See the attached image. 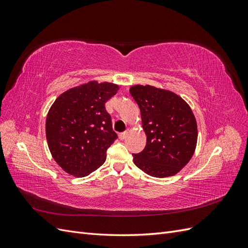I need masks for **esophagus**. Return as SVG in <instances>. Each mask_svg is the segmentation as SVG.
<instances>
[{
	"label": "esophagus",
	"instance_id": "34e87169",
	"mask_svg": "<svg viewBox=\"0 0 248 248\" xmlns=\"http://www.w3.org/2000/svg\"><path fill=\"white\" fill-rule=\"evenodd\" d=\"M127 134H128V130L124 131V132H121V133H119V139H120V140H125L126 137H127Z\"/></svg>",
	"mask_w": 248,
	"mask_h": 248
}]
</instances>
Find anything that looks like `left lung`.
<instances>
[{"label": "left lung", "mask_w": 248, "mask_h": 248, "mask_svg": "<svg viewBox=\"0 0 248 248\" xmlns=\"http://www.w3.org/2000/svg\"><path fill=\"white\" fill-rule=\"evenodd\" d=\"M140 109L147 136L145 149L132 154L136 166L156 178L174 176L196 151L198 125L193 112L182 97L150 85L129 89Z\"/></svg>", "instance_id": "8db88e82"}]
</instances>
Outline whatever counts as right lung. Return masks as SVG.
<instances>
[{"label": "right lung", "instance_id": "add662e5", "mask_svg": "<svg viewBox=\"0 0 248 248\" xmlns=\"http://www.w3.org/2000/svg\"><path fill=\"white\" fill-rule=\"evenodd\" d=\"M118 90L112 82L91 80L67 90L52 103L46 122L47 145L67 174L86 177L106 161L118 138L106 102Z\"/></svg>", "mask_w": 248, "mask_h": 248}]
</instances>
